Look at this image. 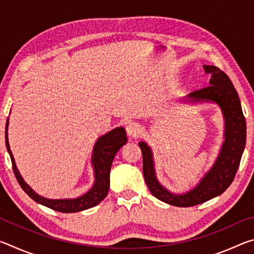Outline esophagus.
Instances as JSON below:
<instances>
[{"label": "esophagus", "instance_id": "esophagus-1", "mask_svg": "<svg viewBox=\"0 0 254 254\" xmlns=\"http://www.w3.org/2000/svg\"><path fill=\"white\" fill-rule=\"evenodd\" d=\"M141 132H142V128H141V127L137 123L131 122L127 127V134L130 137H139Z\"/></svg>", "mask_w": 254, "mask_h": 254}]
</instances>
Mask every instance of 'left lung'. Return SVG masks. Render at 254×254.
<instances>
[{
	"mask_svg": "<svg viewBox=\"0 0 254 254\" xmlns=\"http://www.w3.org/2000/svg\"><path fill=\"white\" fill-rule=\"evenodd\" d=\"M203 68L206 74H210L208 84L188 94L182 102L215 103L220 106L224 118V142L212 168L190 190L183 194L171 192L157 178L152 149L144 141L139 142L143 157V176L149 190L163 203L178 207H190L223 194L233 182L246 148L247 123L233 84L217 67L204 65Z\"/></svg>",
	"mask_w": 254,
	"mask_h": 254,
	"instance_id": "left-lung-1",
	"label": "left lung"
}]
</instances>
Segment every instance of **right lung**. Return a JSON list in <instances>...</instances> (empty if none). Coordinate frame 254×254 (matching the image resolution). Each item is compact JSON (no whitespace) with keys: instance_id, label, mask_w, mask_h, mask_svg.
Listing matches in <instances>:
<instances>
[{"instance_id":"add662e5","label":"right lung","mask_w":254,"mask_h":254,"mask_svg":"<svg viewBox=\"0 0 254 254\" xmlns=\"http://www.w3.org/2000/svg\"><path fill=\"white\" fill-rule=\"evenodd\" d=\"M7 128L8 119L5 126V145L12 161V168H13L16 180L20 184L21 188L38 204L47 206V207L62 213H77L80 210L88 209L100 204L105 198L110 188V171L112 162L114 160L115 154L127 141V132L122 127L113 128L106 134L98 137L95 144H94L92 153L91 163L94 169V178H95L92 188L81 196L76 197V198L49 199L38 195L20 175L18 168H16L14 157L10 149V144H8Z\"/></svg>"}]
</instances>
